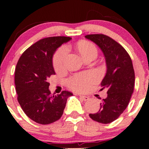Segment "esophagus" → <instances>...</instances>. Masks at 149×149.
<instances>
[{
    "mask_svg": "<svg viewBox=\"0 0 149 149\" xmlns=\"http://www.w3.org/2000/svg\"><path fill=\"white\" fill-rule=\"evenodd\" d=\"M80 97V98L82 100H84V101H87V100H88V97H86V96H83V95H80L79 96Z\"/></svg>",
    "mask_w": 149,
    "mask_h": 149,
    "instance_id": "esophagus-1",
    "label": "esophagus"
}]
</instances>
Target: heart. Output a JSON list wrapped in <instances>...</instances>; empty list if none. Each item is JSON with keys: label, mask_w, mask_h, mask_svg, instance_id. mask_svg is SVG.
<instances>
[{"label": "heart", "mask_w": 149, "mask_h": 149, "mask_svg": "<svg viewBox=\"0 0 149 149\" xmlns=\"http://www.w3.org/2000/svg\"><path fill=\"white\" fill-rule=\"evenodd\" d=\"M77 49L84 58L92 52L95 53L97 52L95 45L88 41L79 42L77 45ZM68 50V47L63 45L58 48L55 52L52 58V64L55 70H58L63 68ZM94 81H95V76L92 73L85 72V73H78L69 78L66 81V85L74 91L82 92L86 91Z\"/></svg>", "instance_id": "1"}]
</instances>
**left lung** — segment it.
Segmentation results:
<instances>
[{
  "label": "left lung",
  "mask_w": 149,
  "mask_h": 149,
  "mask_svg": "<svg viewBox=\"0 0 149 149\" xmlns=\"http://www.w3.org/2000/svg\"><path fill=\"white\" fill-rule=\"evenodd\" d=\"M102 50L106 59L107 73L101 83L107 89V97L100 103L98 112L89 114L93 120L108 124L118 119L127 108L134 89L135 72L131 58L125 48L102 34L86 35Z\"/></svg>",
  "instance_id": "8db88e82"
}]
</instances>
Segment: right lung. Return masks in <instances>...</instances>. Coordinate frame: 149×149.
Returning a JSON list of instances; mask_svg holds the SVG:
<instances>
[{
    "instance_id": "right-lung-1",
    "label": "right lung",
    "mask_w": 149,
    "mask_h": 149,
    "mask_svg": "<svg viewBox=\"0 0 149 149\" xmlns=\"http://www.w3.org/2000/svg\"><path fill=\"white\" fill-rule=\"evenodd\" d=\"M69 37L42 39L27 48L15 69L17 100L24 113L33 121L47 125L58 120L63 114L67 99L71 92L51 94L48 79L55 75L52 55L58 47L67 42Z\"/></svg>"
}]
</instances>
